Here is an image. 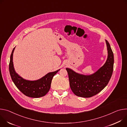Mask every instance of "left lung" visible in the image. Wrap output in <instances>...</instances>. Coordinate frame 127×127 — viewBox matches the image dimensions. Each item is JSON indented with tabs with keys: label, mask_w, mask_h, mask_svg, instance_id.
<instances>
[{
	"label": "left lung",
	"mask_w": 127,
	"mask_h": 127,
	"mask_svg": "<svg viewBox=\"0 0 127 127\" xmlns=\"http://www.w3.org/2000/svg\"><path fill=\"white\" fill-rule=\"evenodd\" d=\"M108 57L105 64L94 74L83 75L78 74L71 69L66 68L69 86L77 96L88 98L102 91L107 85L114 69V57L108 42L106 40Z\"/></svg>",
	"instance_id": "1"
}]
</instances>
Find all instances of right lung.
I'll use <instances>...</instances> for the list:
<instances>
[{
	"mask_svg": "<svg viewBox=\"0 0 127 127\" xmlns=\"http://www.w3.org/2000/svg\"><path fill=\"white\" fill-rule=\"evenodd\" d=\"M15 47L10 55L9 64V71L11 78L18 89L27 96L32 98H39L45 95L49 91L53 76L60 69L48 73L43 77L36 81H28L19 76L13 67L12 56Z\"/></svg>",
	"mask_w": 127,
	"mask_h": 127,
	"instance_id": "1",
	"label": "right lung"
}]
</instances>
